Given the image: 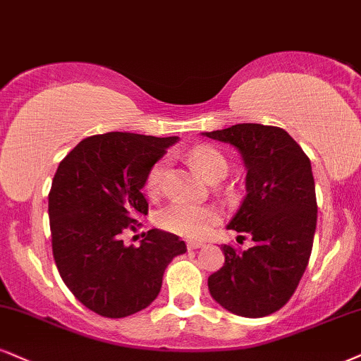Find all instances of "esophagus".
<instances>
[{
  "instance_id": "1",
  "label": "esophagus",
  "mask_w": 361,
  "mask_h": 361,
  "mask_svg": "<svg viewBox=\"0 0 361 361\" xmlns=\"http://www.w3.org/2000/svg\"><path fill=\"white\" fill-rule=\"evenodd\" d=\"M206 246V244L201 241H188V249H201Z\"/></svg>"
}]
</instances>
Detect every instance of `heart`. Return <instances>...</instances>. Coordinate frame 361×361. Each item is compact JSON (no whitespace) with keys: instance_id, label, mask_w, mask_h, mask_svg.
<instances>
[{"instance_id":"1","label":"heart","mask_w":361,"mask_h":361,"mask_svg":"<svg viewBox=\"0 0 361 361\" xmlns=\"http://www.w3.org/2000/svg\"><path fill=\"white\" fill-rule=\"evenodd\" d=\"M188 159L207 182L222 179L228 173V160L214 147H194L192 150H189ZM166 167L167 160L164 159L154 164L145 179L147 192L155 194L160 189ZM217 221H219V214L216 209L188 202H173L159 212V224L164 229L188 235V238H199V235L207 234L217 224Z\"/></svg>"}]
</instances>
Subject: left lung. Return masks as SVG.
I'll use <instances>...</instances> for the list:
<instances>
[{"label":"left lung","mask_w":361,"mask_h":361,"mask_svg":"<svg viewBox=\"0 0 361 361\" xmlns=\"http://www.w3.org/2000/svg\"><path fill=\"white\" fill-rule=\"evenodd\" d=\"M202 135L241 154L246 195L228 229L255 241L243 252L222 246L224 266L209 276V291L238 317H268L288 303L311 256L318 212L311 162L279 127L238 123Z\"/></svg>","instance_id":"8db88e82"}]
</instances>
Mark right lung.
<instances>
[{
    "mask_svg": "<svg viewBox=\"0 0 361 361\" xmlns=\"http://www.w3.org/2000/svg\"><path fill=\"white\" fill-rule=\"evenodd\" d=\"M179 137L109 132L83 139L61 160L48 194L51 247L73 296L106 318L145 310L162 288L166 268L188 251L179 235L150 229L140 246L120 234L147 216V173Z\"/></svg>",
    "mask_w": 361,
    "mask_h": 361,
    "instance_id": "right-lung-1",
    "label": "right lung"
}]
</instances>
